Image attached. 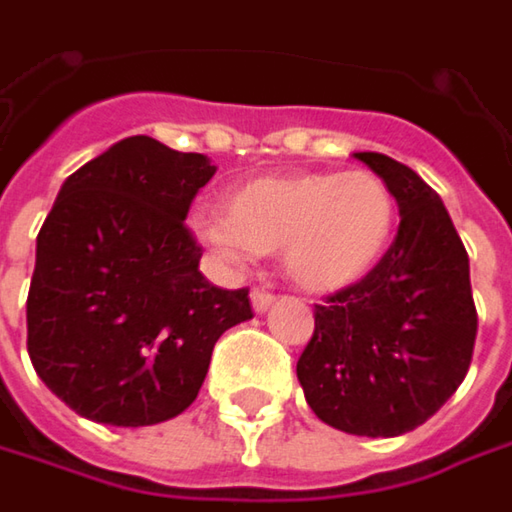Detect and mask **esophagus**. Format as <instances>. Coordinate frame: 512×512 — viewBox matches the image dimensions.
Segmentation results:
<instances>
[{
    "label": "esophagus",
    "mask_w": 512,
    "mask_h": 512,
    "mask_svg": "<svg viewBox=\"0 0 512 512\" xmlns=\"http://www.w3.org/2000/svg\"><path fill=\"white\" fill-rule=\"evenodd\" d=\"M272 303H275V295H272V292H266V289H255V292H252V306H255V312H266Z\"/></svg>",
    "instance_id": "esophagus-1"
}]
</instances>
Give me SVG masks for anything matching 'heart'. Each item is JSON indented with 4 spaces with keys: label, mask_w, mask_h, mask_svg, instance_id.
Instances as JSON below:
<instances>
[{
    "label": "heart",
    "mask_w": 512,
    "mask_h": 512,
    "mask_svg": "<svg viewBox=\"0 0 512 512\" xmlns=\"http://www.w3.org/2000/svg\"><path fill=\"white\" fill-rule=\"evenodd\" d=\"M395 217L398 206L381 174L303 171L234 186L223 197V217H203L197 232L232 260L280 252L300 289L338 292L384 257Z\"/></svg>",
    "instance_id": "heart-1"
}]
</instances>
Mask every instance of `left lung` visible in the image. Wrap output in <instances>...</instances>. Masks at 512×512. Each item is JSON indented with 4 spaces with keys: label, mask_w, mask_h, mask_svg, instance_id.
I'll list each match as a JSON object with an SVG mask.
<instances>
[{
    "label": "left lung",
    "mask_w": 512,
    "mask_h": 512,
    "mask_svg": "<svg viewBox=\"0 0 512 512\" xmlns=\"http://www.w3.org/2000/svg\"><path fill=\"white\" fill-rule=\"evenodd\" d=\"M355 157L384 177L401 223L369 275L315 303L298 381L323 424L392 438L421 427L464 381L478 315L470 257L441 197L387 154Z\"/></svg>",
    "instance_id": "8db88e82"
}]
</instances>
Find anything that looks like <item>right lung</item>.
I'll return each instance as SVG.
<instances>
[{"label":"right lung","instance_id":"right-lung-1","mask_svg":"<svg viewBox=\"0 0 512 512\" xmlns=\"http://www.w3.org/2000/svg\"><path fill=\"white\" fill-rule=\"evenodd\" d=\"M203 154L128 137L74 171L36 237L28 355L82 418L160 424L203 387L217 338L249 321V289L212 286L183 223L212 180Z\"/></svg>","mask_w":512,"mask_h":512}]
</instances>
